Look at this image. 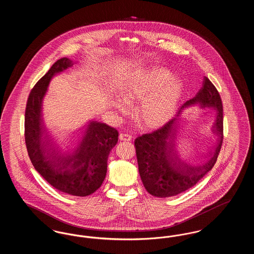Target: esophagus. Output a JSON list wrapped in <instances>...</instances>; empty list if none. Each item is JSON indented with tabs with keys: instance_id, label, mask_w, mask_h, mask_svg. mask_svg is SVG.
<instances>
[{
	"instance_id": "34e87169",
	"label": "esophagus",
	"mask_w": 254,
	"mask_h": 254,
	"mask_svg": "<svg viewBox=\"0 0 254 254\" xmlns=\"http://www.w3.org/2000/svg\"><path fill=\"white\" fill-rule=\"evenodd\" d=\"M120 140L129 142V141L132 140V136L130 134H127V133H121L120 134Z\"/></svg>"
}]
</instances>
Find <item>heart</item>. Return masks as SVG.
Masks as SVG:
<instances>
[{
    "label": "heart",
    "mask_w": 254,
    "mask_h": 254,
    "mask_svg": "<svg viewBox=\"0 0 254 254\" xmlns=\"http://www.w3.org/2000/svg\"><path fill=\"white\" fill-rule=\"evenodd\" d=\"M183 94V86L171 73L156 68L136 78L124 91V98L129 103L142 101L140 115L145 125L158 127L173 116ZM115 109L126 111L127 107L121 99L112 102Z\"/></svg>",
    "instance_id": "obj_1"
}]
</instances>
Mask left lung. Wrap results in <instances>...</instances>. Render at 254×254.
Listing matches in <instances>:
<instances>
[{"label": "left lung", "instance_id": "left-lung-1", "mask_svg": "<svg viewBox=\"0 0 254 254\" xmlns=\"http://www.w3.org/2000/svg\"><path fill=\"white\" fill-rule=\"evenodd\" d=\"M193 104L201 108L217 110L213 132L218 136L217 144L210 151L209 161L202 166H192L183 161L176 151V140L181 110ZM223 142V104L216 87L207 77L203 86L192 99L187 101L177 116L161 128L143 134L135 139L139 173L148 193L166 198L182 193L192 188L216 163Z\"/></svg>", "mask_w": 254, "mask_h": 254}]
</instances>
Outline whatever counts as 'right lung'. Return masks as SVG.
Instances as JSON below:
<instances>
[{"mask_svg":"<svg viewBox=\"0 0 254 254\" xmlns=\"http://www.w3.org/2000/svg\"><path fill=\"white\" fill-rule=\"evenodd\" d=\"M62 58L29 93L25 109L24 139L28 156L46 181L64 193L84 197L95 192L107 175L110 150L118 142V131L107 124L92 121L72 153H63L49 137L43 120V99L54 75L73 65Z\"/></svg>","mask_w":254,"mask_h":254,"instance_id":"right-lung-1","label":"right lung"}]
</instances>
